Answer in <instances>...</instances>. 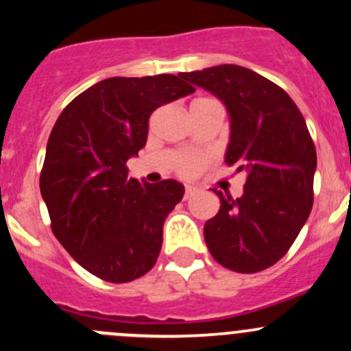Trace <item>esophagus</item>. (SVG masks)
<instances>
[{
  "label": "esophagus",
  "mask_w": 351,
  "mask_h": 351,
  "mask_svg": "<svg viewBox=\"0 0 351 351\" xmlns=\"http://www.w3.org/2000/svg\"><path fill=\"white\" fill-rule=\"evenodd\" d=\"M195 192H197V189H195V186H192V185H186V186H185V200H189V198L192 197L193 193H195Z\"/></svg>",
  "instance_id": "34e87169"
}]
</instances>
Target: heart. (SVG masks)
<instances>
[{
    "label": "heart",
    "instance_id": "heart-1",
    "mask_svg": "<svg viewBox=\"0 0 351 351\" xmlns=\"http://www.w3.org/2000/svg\"><path fill=\"white\" fill-rule=\"evenodd\" d=\"M207 162V158H195V156H189V158L182 159V162L178 165L180 173L183 175H195L198 169Z\"/></svg>",
    "mask_w": 351,
    "mask_h": 351
}]
</instances>
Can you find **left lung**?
Masks as SVG:
<instances>
[{
	"instance_id": "1",
	"label": "left lung",
	"mask_w": 351,
	"mask_h": 351,
	"mask_svg": "<svg viewBox=\"0 0 351 351\" xmlns=\"http://www.w3.org/2000/svg\"><path fill=\"white\" fill-rule=\"evenodd\" d=\"M180 76L224 105V161L246 175L241 197L212 189L221 208L205 222V244L222 267L256 274L289 251L313 208L317 158L306 120L280 86L243 66H212Z\"/></svg>"
}]
</instances>
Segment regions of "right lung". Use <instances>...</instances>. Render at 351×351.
<instances>
[{"label":"right lung","instance_id":"add662e5","mask_svg":"<svg viewBox=\"0 0 351 351\" xmlns=\"http://www.w3.org/2000/svg\"><path fill=\"white\" fill-rule=\"evenodd\" d=\"M193 91L175 74L107 77L77 95L49 136L40 193L52 232L101 280H136L158 260L185 186L129 178L125 162L146 146L151 113Z\"/></svg>","mask_w":351,"mask_h":351}]
</instances>
